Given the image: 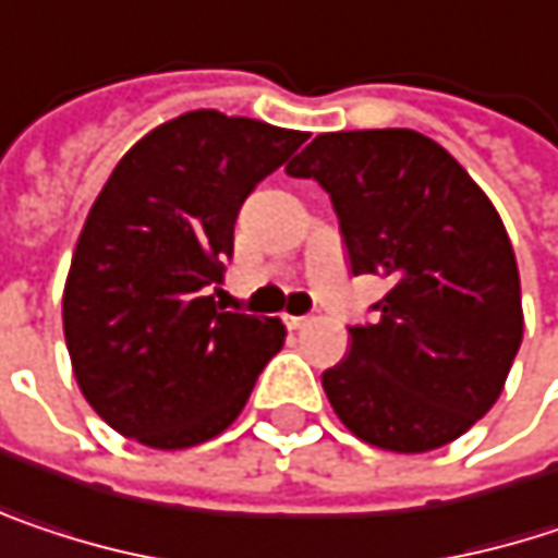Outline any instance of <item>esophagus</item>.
<instances>
[{
    "label": "esophagus",
    "instance_id": "obj_1",
    "mask_svg": "<svg viewBox=\"0 0 558 558\" xmlns=\"http://www.w3.org/2000/svg\"><path fill=\"white\" fill-rule=\"evenodd\" d=\"M316 319L313 316H287V326L290 329H306V326H313Z\"/></svg>",
    "mask_w": 558,
    "mask_h": 558
}]
</instances>
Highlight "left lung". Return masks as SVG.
I'll return each mask as SVG.
<instances>
[{
  "mask_svg": "<svg viewBox=\"0 0 558 558\" xmlns=\"http://www.w3.org/2000/svg\"><path fill=\"white\" fill-rule=\"evenodd\" d=\"M287 175L331 197L354 275L389 290L377 319L323 374L361 440L425 453L470 430L501 396L524 335L511 239L466 169L415 130L319 133Z\"/></svg>",
  "mask_w": 558,
  "mask_h": 558,
  "instance_id": "obj_1",
  "label": "left lung"
}]
</instances>
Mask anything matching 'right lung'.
Wrapping results in <instances>:
<instances>
[{"instance_id": "add662e5", "label": "right lung", "mask_w": 558, "mask_h": 558, "mask_svg": "<svg viewBox=\"0 0 558 558\" xmlns=\"http://www.w3.org/2000/svg\"><path fill=\"white\" fill-rule=\"evenodd\" d=\"M303 140V130L191 111L130 146L95 197L63 290V331L82 396L124 437L156 450L217 437L283 348L280 319L223 310L210 287L232 258L245 197Z\"/></svg>"}]
</instances>
